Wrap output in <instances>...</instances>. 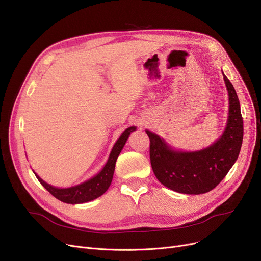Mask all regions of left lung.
I'll use <instances>...</instances> for the list:
<instances>
[{"label":"left lung","instance_id":"8db88e82","mask_svg":"<svg viewBox=\"0 0 261 261\" xmlns=\"http://www.w3.org/2000/svg\"><path fill=\"white\" fill-rule=\"evenodd\" d=\"M223 72V71H222ZM224 76L229 110L223 134L209 147L198 151L174 149L158 134L150 138V160L158 180L176 193L199 195L212 191L234 165L243 141V120L232 83Z\"/></svg>","mask_w":261,"mask_h":261}]
</instances>
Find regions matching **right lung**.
Masks as SVG:
<instances>
[{
    "label": "right lung",
    "instance_id": "1",
    "mask_svg": "<svg viewBox=\"0 0 261 261\" xmlns=\"http://www.w3.org/2000/svg\"><path fill=\"white\" fill-rule=\"evenodd\" d=\"M136 126H130L125 129L121 134V136L119 137L117 142L114 143L113 148L109 154V158L105 166L102 167V169L97 174L92 176L91 179L80 184L70 187H65V189H61V187L52 186L48 184L41 179L39 175H37V173L34 170L33 172L36 175L37 180L40 182V184L43 185L52 196L56 197L57 199L61 200L62 202L69 204H79L94 200L109 189L113 178L114 169H116V162L118 160V156L123 150L130 133L136 130Z\"/></svg>",
    "mask_w": 261,
    "mask_h": 261
}]
</instances>
